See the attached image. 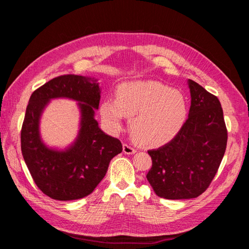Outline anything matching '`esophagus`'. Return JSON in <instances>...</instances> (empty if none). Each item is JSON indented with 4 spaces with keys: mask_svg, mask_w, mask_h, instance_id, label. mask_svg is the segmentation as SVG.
I'll return each mask as SVG.
<instances>
[{
    "mask_svg": "<svg viewBox=\"0 0 249 249\" xmlns=\"http://www.w3.org/2000/svg\"><path fill=\"white\" fill-rule=\"evenodd\" d=\"M123 149H124V153L126 154V155H133L136 153V149H135L132 145L127 144V143H124V146H123Z\"/></svg>",
    "mask_w": 249,
    "mask_h": 249,
    "instance_id": "esophagus-1",
    "label": "esophagus"
}]
</instances>
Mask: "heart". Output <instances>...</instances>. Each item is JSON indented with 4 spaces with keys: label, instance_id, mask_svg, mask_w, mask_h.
Listing matches in <instances>:
<instances>
[{
    "label": "heart",
    "instance_id": "1",
    "mask_svg": "<svg viewBox=\"0 0 249 249\" xmlns=\"http://www.w3.org/2000/svg\"><path fill=\"white\" fill-rule=\"evenodd\" d=\"M103 122L113 132L130 119L133 139L148 147L160 146L171 140L183 126L187 105L183 94L157 81L123 83L116 90V100L101 104Z\"/></svg>",
    "mask_w": 249,
    "mask_h": 249
}]
</instances>
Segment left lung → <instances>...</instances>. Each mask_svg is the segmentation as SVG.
<instances>
[{
  "mask_svg": "<svg viewBox=\"0 0 249 249\" xmlns=\"http://www.w3.org/2000/svg\"><path fill=\"white\" fill-rule=\"evenodd\" d=\"M189 116L167 144L148 150L152 168L146 178L158 196L189 199L205 192L225 153L228 130L217 96L192 80Z\"/></svg>",
  "mask_w": 249,
  "mask_h": 249,
  "instance_id": "8db88e82",
  "label": "left lung"
}]
</instances>
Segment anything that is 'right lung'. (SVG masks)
I'll return each instance as SVG.
<instances>
[{
	"instance_id": "add662e5",
	"label": "right lung",
	"mask_w": 249,
	"mask_h": 249,
	"mask_svg": "<svg viewBox=\"0 0 249 249\" xmlns=\"http://www.w3.org/2000/svg\"><path fill=\"white\" fill-rule=\"evenodd\" d=\"M94 78L64 74L52 79L32 93L20 131L21 154L36 186L57 200L80 199L92 193L108 170L112 158L123 152L117 138L105 134L94 119L101 89ZM79 102L81 129L65 151L44 146L39 136L41 113L52 98Z\"/></svg>"
}]
</instances>
